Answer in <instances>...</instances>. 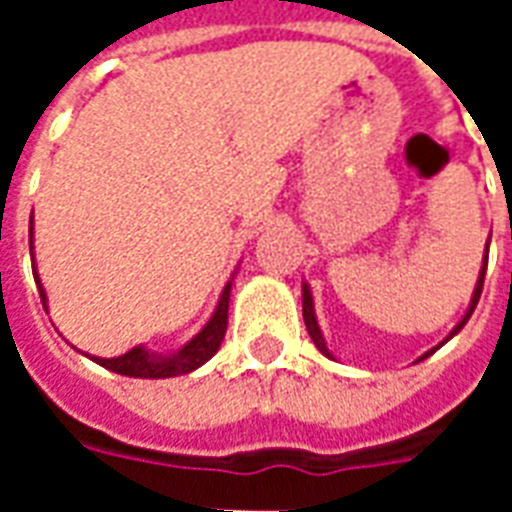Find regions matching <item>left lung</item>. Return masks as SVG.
<instances>
[{
	"instance_id": "obj_1",
	"label": "left lung",
	"mask_w": 512,
	"mask_h": 512,
	"mask_svg": "<svg viewBox=\"0 0 512 512\" xmlns=\"http://www.w3.org/2000/svg\"><path fill=\"white\" fill-rule=\"evenodd\" d=\"M491 244V241H488ZM488 244H485V255H483V266H480V274H477V285H474V293H472V301H469V307H466V312H463V318L455 326H452V332L441 340L436 348H430V351H425V354L419 356L417 362H422V359H428L430 354H436L441 345L447 343V340H452L455 334L461 332L463 326H466V321L472 318L474 307H477V301H480V293H483V279H485V268H488ZM301 312H304V323H307V332H310L312 343L318 345V351H321L323 356H329V359H334V354L329 351V345H326V337H323L321 332V323H318V315H315V299H312V290L307 282H301Z\"/></svg>"
}]
</instances>
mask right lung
<instances>
[{"instance_id":"obj_1","label":"right lung","mask_w":512,"mask_h":512,"mask_svg":"<svg viewBox=\"0 0 512 512\" xmlns=\"http://www.w3.org/2000/svg\"><path fill=\"white\" fill-rule=\"evenodd\" d=\"M32 230L29 227V252L35 257V244H32ZM32 274H35V285H38L40 301L43 307L49 310V296H46V288L40 282L38 266L32 260ZM230 290H233V277L224 285L222 296L216 301V310L211 312V318L205 321L200 332L194 334L191 340L180 345L178 351H169V354H161V351H150L147 345H134L126 354L115 356V359H104V356H90L95 365L106 367L112 373H120V376L128 378H175L186 376L191 370L202 367L208 359H211L219 345L224 340V332H227V310H230Z\"/></svg>"}]
</instances>
